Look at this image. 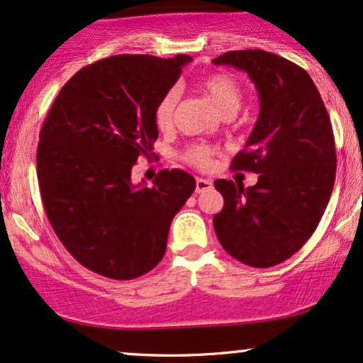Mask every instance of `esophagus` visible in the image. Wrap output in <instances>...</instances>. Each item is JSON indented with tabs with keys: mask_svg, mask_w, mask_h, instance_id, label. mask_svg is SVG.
Returning <instances> with one entry per match:
<instances>
[{
	"mask_svg": "<svg viewBox=\"0 0 363 363\" xmlns=\"http://www.w3.org/2000/svg\"><path fill=\"white\" fill-rule=\"evenodd\" d=\"M213 187V182L209 181V179H203V177H197L196 179V192H203V191H208Z\"/></svg>",
	"mask_w": 363,
	"mask_h": 363,
	"instance_id": "obj_1",
	"label": "esophagus"
}]
</instances>
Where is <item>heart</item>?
Returning a JSON list of instances; mask_svg holds the SVG:
<instances>
[{
	"instance_id": "obj_1",
	"label": "heart",
	"mask_w": 363,
	"mask_h": 363,
	"mask_svg": "<svg viewBox=\"0 0 363 363\" xmlns=\"http://www.w3.org/2000/svg\"><path fill=\"white\" fill-rule=\"evenodd\" d=\"M199 90L203 91L211 100L221 116H235L238 108L242 104V89L235 77L229 73L218 72L211 73L199 82ZM179 104V90L169 89L162 97L159 99L157 105L154 108V121L160 130H167L172 127L174 117H176V108ZM216 150L208 145L196 144L187 147L184 152V159L192 166L206 169L213 164Z\"/></svg>"
}]
</instances>
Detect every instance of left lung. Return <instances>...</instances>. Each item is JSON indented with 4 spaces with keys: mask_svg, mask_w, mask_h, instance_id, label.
<instances>
[{
    "mask_svg": "<svg viewBox=\"0 0 363 363\" xmlns=\"http://www.w3.org/2000/svg\"><path fill=\"white\" fill-rule=\"evenodd\" d=\"M216 65L245 70L259 94V117L231 169L259 174L255 186L218 179L224 197L216 236L253 268L283 263L308 241L327 209L337 154L332 122L303 68L264 50H235Z\"/></svg>",
    "mask_w": 363,
    "mask_h": 363,
    "instance_id": "obj_1",
    "label": "left lung"
}]
</instances>
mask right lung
<instances>
[{"instance_id":"add662e5","label":"right lung","mask_w":363,"mask_h":363,"mask_svg":"<svg viewBox=\"0 0 363 363\" xmlns=\"http://www.w3.org/2000/svg\"><path fill=\"white\" fill-rule=\"evenodd\" d=\"M191 60H99L63 85L41 125L36 176L45 213L68 253L90 272L134 279L166 253L169 228L194 192V177L164 169L145 187L132 184L130 174L137 159L152 154L155 105Z\"/></svg>"}]
</instances>
